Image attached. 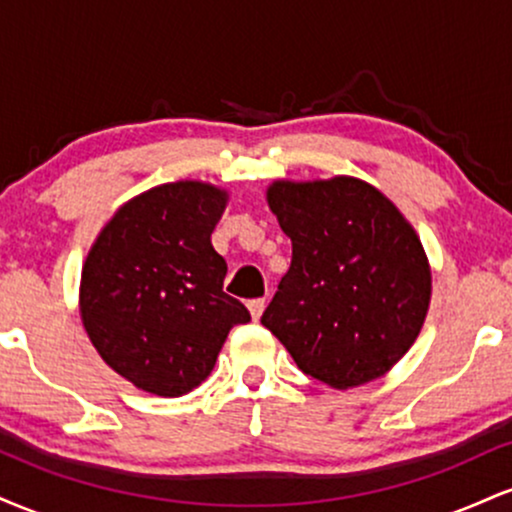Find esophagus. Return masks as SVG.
Wrapping results in <instances>:
<instances>
[{"label":"esophagus","instance_id":"obj_1","mask_svg":"<svg viewBox=\"0 0 512 512\" xmlns=\"http://www.w3.org/2000/svg\"><path fill=\"white\" fill-rule=\"evenodd\" d=\"M264 305H267V301H264V298H252V301L248 303L252 320H260L262 313H264Z\"/></svg>","mask_w":512,"mask_h":512}]
</instances>
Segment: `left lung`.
<instances>
[{"label":"left lung","mask_w":512,"mask_h":512,"mask_svg":"<svg viewBox=\"0 0 512 512\" xmlns=\"http://www.w3.org/2000/svg\"><path fill=\"white\" fill-rule=\"evenodd\" d=\"M269 207L291 238L262 325L296 366L346 390L380 378L419 337L431 272L414 228L356 178L274 182Z\"/></svg>","instance_id":"obj_1"}]
</instances>
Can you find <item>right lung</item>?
Wrapping results in <instances>:
<instances>
[{
  "label": "right lung",
  "instance_id": "right-lung-1",
  "mask_svg": "<svg viewBox=\"0 0 512 512\" xmlns=\"http://www.w3.org/2000/svg\"><path fill=\"white\" fill-rule=\"evenodd\" d=\"M223 209L216 187L168 182L127 202L88 252L81 320L103 361L139 390L187 395L228 332L250 322L223 291L228 267L211 245Z\"/></svg>",
  "mask_w": 512,
  "mask_h": 512
}]
</instances>
